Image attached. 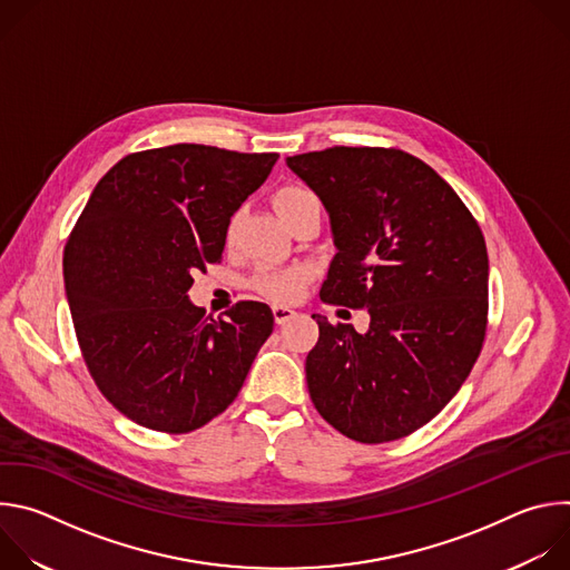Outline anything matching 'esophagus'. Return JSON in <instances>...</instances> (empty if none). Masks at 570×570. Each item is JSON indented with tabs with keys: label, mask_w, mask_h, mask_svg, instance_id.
Listing matches in <instances>:
<instances>
[{
	"label": "esophagus",
	"mask_w": 570,
	"mask_h": 570,
	"mask_svg": "<svg viewBox=\"0 0 570 570\" xmlns=\"http://www.w3.org/2000/svg\"><path fill=\"white\" fill-rule=\"evenodd\" d=\"M273 317H275L277 324H284V322L295 317V311L288 308V306H273Z\"/></svg>",
	"instance_id": "1"
}]
</instances>
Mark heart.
<instances>
[{
	"mask_svg": "<svg viewBox=\"0 0 570 570\" xmlns=\"http://www.w3.org/2000/svg\"><path fill=\"white\" fill-rule=\"evenodd\" d=\"M311 203H317V198L304 189V187H297V185H286L282 189H277L275 194V207L277 212L291 220L302 207L311 205ZM236 223H238V214H234L227 223V229H225V238L232 240L234 234H236ZM311 279V273L308 268H286V271H268V273H262L255 277L253 282V288L266 297L268 302H275V304H286V302H293L299 297L302 288L306 286V282Z\"/></svg>",
	"mask_w": 570,
	"mask_h": 570,
	"instance_id": "b5f03b06",
	"label": "heart"
}]
</instances>
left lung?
<instances>
[{
  "label": "left lung",
  "instance_id": "8db88e82",
  "mask_svg": "<svg viewBox=\"0 0 570 570\" xmlns=\"http://www.w3.org/2000/svg\"><path fill=\"white\" fill-rule=\"evenodd\" d=\"M286 165L332 218L338 253L322 302L370 313L365 334L313 315L311 401L350 440L411 435L455 396L482 350L484 236L451 185L399 148L334 146Z\"/></svg>",
  "mask_w": 570,
  "mask_h": 570
}]
</instances>
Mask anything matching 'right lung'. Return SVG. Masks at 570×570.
<instances>
[{"label":"right lung","instance_id":"obj_1","mask_svg":"<svg viewBox=\"0 0 570 570\" xmlns=\"http://www.w3.org/2000/svg\"><path fill=\"white\" fill-rule=\"evenodd\" d=\"M277 153L174 144L130 153L99 180L65 246L80 354L115 409L159 433H191L236 399L273 311L236 302L205 317L187 291L218 264L232 214Z\"/></svg>","mask_w":570,"mask_h":570}]
</instances>
